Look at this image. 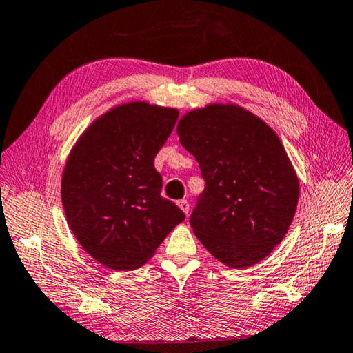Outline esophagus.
<instances>
[{"label":"esophagus","mask_w":353,"mask_h":353,"mask_svg":"<svg viewBox=\"0 0 353 353\" xmlns=\"http://www.w3.org/2000/svg\"><path fill=\"white\" fill-rule=\"evenodd\" d=\"M178 208L181 209L185 215H188V214H189V209H190V204H189L188 199H179V201H178Z\"/></svg>","instance_id":"34e87169"}]
</instances>
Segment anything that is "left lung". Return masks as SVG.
Returning <instances> with one entry per match:
<instances>
[{
  "instance_id": "left-lung-1",
  "label": "left lung",
  "mask_w": 353,
  "mask_h": 353,
  "mask_svg": "<svg viewBox=\"0 0 353 353\" xmlns=\"http://www.w3.org/2000/svg\"><path fill=\"white\" fill-rule=\"evenodd\" d=\"M176 134L205 181L190 215L194 234L229 268L259 263L288 234L300 195L280 138L236 104L192 110Z\"/></svg>"
}]
</instances>
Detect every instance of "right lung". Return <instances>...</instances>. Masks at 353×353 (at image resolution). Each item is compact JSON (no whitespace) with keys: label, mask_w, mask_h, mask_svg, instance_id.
Segmentation results:
<instances>
[{"label":"right lung","mask_w":353,"mask_h":353,"mask_svg":"<svg viewBox=\"0 0 353 353\" xmlns=\"http://www.w3.org/2000/svg\"><path fill=\"white\" fill-rule=\"evenodd\" d=\"M178 115L144 101L117 105L73 145L61 179L63 208L78 243L105 268H141L185 218L161 196L154 165Z\"/></svg>","instance_id":"add662e5"}]
</instances>
